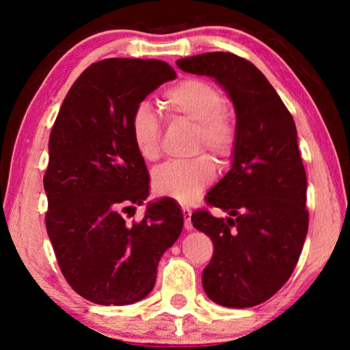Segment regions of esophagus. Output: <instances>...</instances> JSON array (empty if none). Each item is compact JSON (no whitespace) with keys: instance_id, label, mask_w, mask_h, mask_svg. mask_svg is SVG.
<instances>
[{"instance_id":"1","label":"esophagus","mask_w":350,"mask_h":350,"mask_svg":"<svg viewBox=\"0 0 350 350\" xmlns=\"http://www.w3.org/2000/svg\"><path fill=\"white\" fill-rule=\"evenodd\" d=\"M182 213H183V219H185V224H183V227H185V230H193V224H191V210L189 208H185L183 206L182 208Z\"/></svg>"}]
</instances>
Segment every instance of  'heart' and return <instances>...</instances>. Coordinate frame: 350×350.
<instances>
[{
    "label": "heart",
    "instance_id": "obj_1",
    "mask_svg": "<svg viewBox=\"0 0 350 350\" xmlns=\"http://www.w3.org/2000/svg\"><path fill=\"white\" fill-rule=\"evenodd\" d=\"M163 106L177 122L194 123V151L206 148L213 156L225 161L234 151L238 140L236 120L224 105L221 91L199 79H183L163 92ZM135 151L145 162L161 156V122L150 103L135 106L129 120ZM215 179V165L208 156L187 162H168L152 173V188L159 196L189 205Z\"/></svg>",
    "mask_w": 350,
    "mask_h": 350
}]
</instances>
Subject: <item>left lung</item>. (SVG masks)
<instances>
[{"label": "left lung", "mask_w": 350, "mask_h": 350, "mask_svg": "<svg viewBox=\"0 0 350 350\" xmlns=\"http://www.w3.org/2000/svg\"><path fill=\"white\" fill-rule=\"evenodd\" d=\"M176 64L185 72L215 79L236 111L232 168L205 198L228 217L205 210L191 215L193 227L215 245L202 271L204 290L219 306H258L287 282L309 228L307 177L293 117L264 74L245 58L206 52Z\"/></svg>", "instance_id": "left-lung-1"}]
</instances>
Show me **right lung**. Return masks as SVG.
Wrapping results in <instances>:
<instances>
[{"label": "right lung", "instance_id": "1", "mask_svg": "<svg viewBox=\"0 0 350 350\" xmlns=\"http://www.w3.org/2000/svg\"><path fill=\"white\" fill-rule=\"evenodd\" d=\"M174 79L170 64L152 58L94 63L69 90L51 131L46 230L63 276L91 303L144 299L162 254L180 236L183 216L168 198L148 204L140 222L123 216L150 194L145 161L129 133L131 114Z\"/></svg>", "mask_w": 350, "mask_h": 350}]
</instances>
